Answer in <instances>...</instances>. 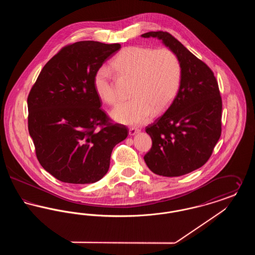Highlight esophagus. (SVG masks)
Wrapping results in <instances>:
<instances>
[{"mask_svg": "<svg viewBox=\"0 0 255 255\" xmlns=\"http://www.w3.org/2000/svg\"><path fill=\"white\" fill-rule=\"evenodd\" d=\"M139 132H140V129H138V128L132 127V128H130V129H129V134H130V135H133V134L138 133Z\"/></svg>", "mask_w": 255, "mask_h": 255, "instance_id": "34e87169", "label": "esophagus"}]
</instances>
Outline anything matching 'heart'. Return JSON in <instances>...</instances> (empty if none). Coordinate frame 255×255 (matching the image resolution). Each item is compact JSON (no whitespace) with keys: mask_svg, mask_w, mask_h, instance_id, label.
I'll return each mask as SVG.
<instances>
[{"mask_svg":"<svg viewBox=\"0 0 255 255\" xmlns=\"http://www.w3.org/2000/svg\"><path fill=\"white\" fill-rule=\"evenodd\" d=\"M111 68L120 76L132 80V98L112 111V117L125 124H143L152 117L154 110L166 109L177 96L182 82L180 59L167 48L126 47L113 59ZM94 88L105 103L115 105L119 101L112 73L106 66L97 69Z\"/></svg>","mask_w":255,"mask_h":255,"instance_id":"b5f03b06","label":"heart"}]
</instances>
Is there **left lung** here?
Returning <instances> with one entry per match:
<instances>
[{
  "instance_id": "obj_1",
  "label": "left lung",
  "mask_w": 255,
  "mask_h": 255,
  "mask_svg": "<svg viewBox=\"0 0 255 255\" xmlns=\"http://www.w3.org/2000/svg\"><path fill=\"white\" fill-rule=\"evenodd\" d=\"M173 50L182 65L180 90L168 109L145 128L152 147L147 166L163 177H179L202 167L222 133V97L211 69L166 31H150Z\"/></svg>"
}]
</instances>
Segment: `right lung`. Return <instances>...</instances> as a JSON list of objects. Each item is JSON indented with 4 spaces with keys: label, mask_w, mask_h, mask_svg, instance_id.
Instances as JSON below:
<instances>
[{
    "label": "right lung",
    "mask_w": 255,
    "mask_h": 255,
    "mask_svg": "<svg viewBox=\"0 0 255 255\" xmlns=\"http://www.w3.org/2000/svg\"><path fill=\"white\" fill-rule=\"evenodd\" d=\"M120 44L80 41L44 66L27 97L28 132L42 167L61 182L85 184L108 172L128 128L100 108L94 76Z\"/></svg>",
    "instance_id": "obj_1"
}]
</instances>
